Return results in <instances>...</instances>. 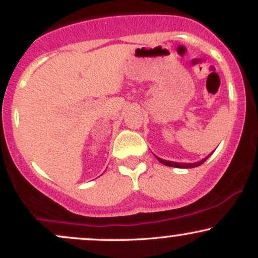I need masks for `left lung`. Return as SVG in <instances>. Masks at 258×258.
<instances>
[{"instance_id": "left-lung-1", "label": "left lung", "mask_w": 258, "mask_h": 258, "mask_svg": "<svg viewBox=\"0 0 258 258\" xmlns=\"http://www.w3.org/2000/svg\"><path fill=\"white\" fill-rule=\"evenodd\" d=\"M209 156H210V155H209ZM209 156H207V158H209ZM207 158L203 159V160H201V161L194 162V164H179V162H173V161H167V160H162V159H160V158H158V156H156V159H158L159 161L161 162V164L166 165V166H171V167H177V168H191V167H197V166H200L201 164H204V162L206 161V159H207Z\"/></svg>"}]
</instances>
